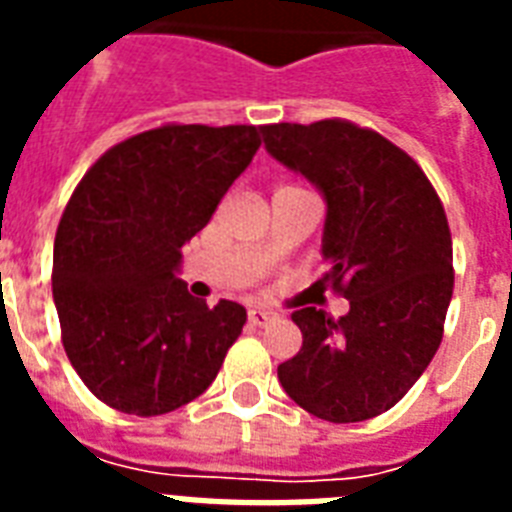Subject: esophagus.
<instances>
[{
  "label": "esophagus",
  "instance_id": "1",
  "mask_svg": "<svg viewBox=\"0 0 512 512\" xmlns=\"http://www.w3.org/2000/svg\"><path fill=\"white\" fill-rule=\"evenodd\" d=\"M247 319H249V324H252V327H268L271 321H276V313L263 311V308H252Z\"/></svg>",
  "mask_w": 512,
  "mask_h": 512
}]
</instances>
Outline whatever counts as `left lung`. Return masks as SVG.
<instances>
[{"mask_svg": "<svg viewBox=\"0 0 512 512\" xmlns=\"http://www.w3.org/2000/svg\"><path fill=\"white\" fill-rule=\"evenodd\" d=\"M265 151L327 201L321 284L350 303L340 319L292 313L303 348L279 382L305 412L361 422L388 412L436 356L454 289L452 233L412 156L342 119L268 124Z\"/></svg>", "mask_w": 512, "mask_h": 512, "instance_id": "1", "label": "left lung"}]
</instances>
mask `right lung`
<instances>
[{
  "label": "right lung",
  "mask_w": 512,
  "mask_h": 512,
  "mask_svg": "<svg viewBox=\"0 0 512 512\" xmlns=\"http://www.w3.org/2000/svg\"><path fill=\"white\" fill-rule=\"evenodd\" d=\"M257 148L252 124H167L106 151L76 185L55 233L52 297L68 361L111 409L175 412L212 385L241 335L244 305L193 297L180 249Z\"/></svg>",
  "instance_id": "add662e5"
}]
</instances>
